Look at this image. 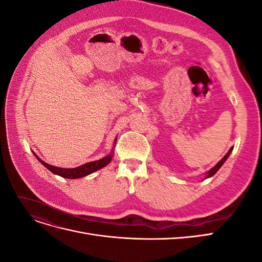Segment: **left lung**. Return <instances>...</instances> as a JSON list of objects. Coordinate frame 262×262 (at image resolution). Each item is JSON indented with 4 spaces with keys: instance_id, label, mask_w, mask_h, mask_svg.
Masks as SVG:
<instances>
[{
    "instance_id": "left-lung-1",
    "label": "left lung",
    "mask_w": 262,
    "mask_h": 262,
    "mask_svg": "<svg viewBox=\"0 0 262 262\" xmlns=\"http://www.w3.org/2000/svg\"><path fill=\"white\" fill-rule=\"evenodd\" d=\"M232 150H233V147H231V148H229V150H228V152H227V154L223 157V158H222V160L215 165V166H214V167L212 168V169H210L209 171H208V173H207V177H205V179H207V178H210V177H212L213 175H215V172L222 167V165H223L224 163H225V161L227 160V158H228V156H229V154H231L232 153Z\"/></svg>"
}]
</instances>
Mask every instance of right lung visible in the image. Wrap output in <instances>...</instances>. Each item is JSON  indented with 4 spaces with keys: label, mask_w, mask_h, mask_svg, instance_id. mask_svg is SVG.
Returning a JSON list of instances; mask_svg holds the SVG:
<instances>
[{
    "label": "right lung",
    "mask_w": 262,
    "mask_h": 262,
    "mask_svg": "<svg viewBox=\"0 0 262 262\" xmlns=\"http://www.w3.org/2000/svg\"><path fill=\"white\" fill-rule=\"evenodd\" d=\"M117 141V139L115 140ZM116 144V143H115ZM34 155L36 156L37 160L40 162L45 167L48 168L51 172H53L54 175H58L61 176L63 178H69V179H75V178H81V177H85L87 175H90V173L96 171L102 167H105L107 166L110 162L113 160V156H114V150H112V154L107 155L106 157L101 158V160L98 161H95V162H90V163H86L82 166H78L76 168H61V167H55V166L49 165L45 163L43 161H41L40 158H39L35 153Z\"/></svg>",
    "instance_id": "right-lung-1"
}]
</instances>
